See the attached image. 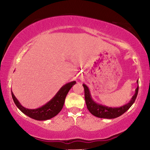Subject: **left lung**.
Returning <instances> with one entry per match:
<instances>
[{"mask_svg":"<svg viewBox=\"0 0 150 150\" xmlns=\"http://www.w3.org/2000/svg\"><path fill=\"white\" fill-rule=\"evenodd\" d=\"M137 82L139 84L138 81ZM82 85L84 88V97L88 110L93 115L98 118H103V119H115L122 115L127 110H129V108L134 103L139 91L138 86L135 90L134 95L128 104L119 108H111L95 103L91 96L90 90L87 86L84 84Z\"/></svg>","mask_w":150,"mask_h":150,"instance_id":"left-lung-1","label":"left lung"}]
</instances>
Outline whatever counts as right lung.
<instances>
[{"mask_svg": "<svg viewBox=\"0 0 150 150\" xmlns=\"http://www.w3.org/2000/svg\"><path fill=\"white\" fill-rule=\"evenodd\" d=\"M75 83V81H72L63 86L52 100H50L45 105L39 108H37V109L30 110L22 106L11 91L12 98L18 109L27 116L37 120H48L56 116L61 111L64 104L67 94Z\"/></svg>", "mask_w": 150, "mask_h": 150, "instance_id": "right-lung-1", "label": "right lung"}]
</instances>
